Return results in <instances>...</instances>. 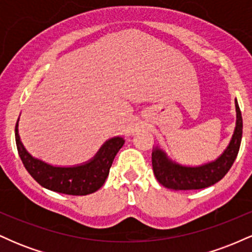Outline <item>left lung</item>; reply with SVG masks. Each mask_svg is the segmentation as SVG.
<instances>
[{
	"label": "left lung",
	"mask_w": 252,
	"mask_h": 252,
	"mask_svg": "<svg viewBox=\"0 0 252 252\" xmlns=\"http://www.w3.org/2000/svg\"><path fill=\"white\" fill-rule=\"evenodd\" d=\"M236 105V126L230 143L216 160L200 166H185L168 158L160 147L153 148V170L158 181L164 187L175 190L201 189L220 181L235 162L241 147L243 134L242 112L238 102Z\"/></svg>",
	"instance_id": "obj_1"
}]
</instances>
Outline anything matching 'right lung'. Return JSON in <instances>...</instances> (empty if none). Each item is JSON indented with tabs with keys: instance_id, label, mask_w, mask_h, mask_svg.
Segmentation results:
<instances>
[{
	"instance_id": "add662e5",
	"label": "right lung",
	"mask_w": 252,
	"mask_h": 252,
	"mask_svg": "<svg viewBox=\"0 0 252 252\" xmlns=\"http://www.w3.org/2000/svg\"><path fill=\"white\" fill-rule=\"evenodd\" d=\"M15 140L22 163L32 178L45 189L68 195H88L99 189L108 178L115 156L126 142L122 136H115L104 142L91 160L63 167L45 162L28 153L19 135V120Z\"/></svg>"
}]
</instances>
